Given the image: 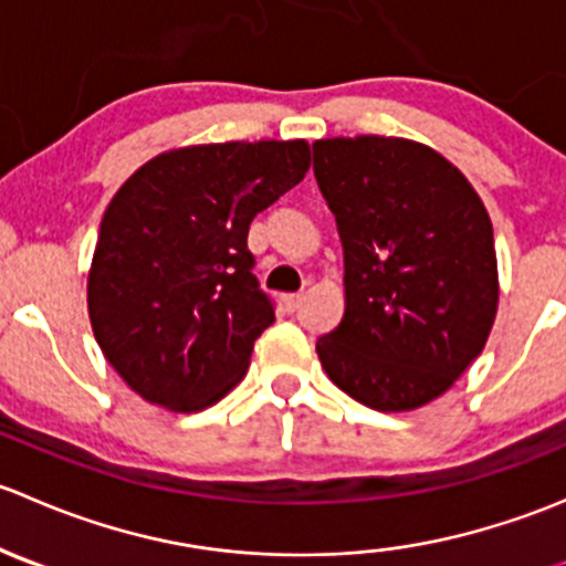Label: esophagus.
Wrapping results in <instances>:
<instances>
[{
    "label": "esophagus",
    "mask_w": 566,
    "mask_h": 566,
    "mask_svg": "<svg viewBox=\"0 0 566 566\" xmlns=\"http://www.w3.org/2000/svg\"><path fill=\"white\" fill-rule=\"evenodd\" d=\"M301 304H304V293L284 295V310H287V312H298Z\"/></svg>",
    "instance_id": "1"
}]
</instances>
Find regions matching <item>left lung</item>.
<instances>
[{"instance_id": "left-lung-1", "label": "left lung", "mask_w": 566, "mask_h": 566, "mask_svg": "<svg viewBox=\"0 0 566 566\" xmlns=\"http://www.w3.org/2000/svg\"><path fill=\"white\" fill-rule=\"evenodd\" d=\"M312 150L345 254V315L317 339L319 364L367 408H421L471 367L499 312L488 208L421 142L334 136Z\"/></svg>"}]
</instances>
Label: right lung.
I'll return each instance as SVG.
<instances>
[{"label":"right lung","instance_id":"add662e5","mask_svg":"<svg viewBox=\"0 0 566 566\" xmlns=\"http://www.w3.org/2000/svg\"><path fill=\"white\" fill-rule=\"evenodd\" d=\"M310 169V142L188 145L142 164L108 202L87 276L93 334L150 405L197 413L235 389L273 323L249 224Z\"/></svg>","mask_w":566,"mask_h":566}]
</instances>
